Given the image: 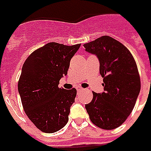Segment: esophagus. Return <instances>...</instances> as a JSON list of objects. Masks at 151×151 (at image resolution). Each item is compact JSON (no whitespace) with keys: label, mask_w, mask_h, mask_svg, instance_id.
<instances>
[{"label":"esophagus","mask_w":151,"mask_h":151,"mask_svg":"<svg viewBox=\"0 0 151 151\" xmlns=\"http://www.w3.org/2000/svg\"><path fill=\"white\" fill-rule=\"evenodd\" d=\"M84 90H85V89L82 88V87H78V88H77V91H78V92H82V91H83Z\"/></svg>","instance_id":"esophagus-1"}]
</instances>
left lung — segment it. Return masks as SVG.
<instances>
[{
	"label": "left lung",
	"mask_w": 151,
	"mask_h": 151,
	"mask_svg": "<svg viewBox=\"0 0 151 151\" xmlns=\"http://www.w3.org/2000/svg\"><path fill=\"white\" fill-rule=\"evenodd\" d=\"M99 61L104 91L93 92L85 108L92 123L103 129L120 126L133 111L141 89L136 62L126 47L104 35L84 45Z\"/></svg>",
	"instance_id": "1"
}]
</instances>
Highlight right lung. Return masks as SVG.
Returning a JSON list of instances; mask_svg holds the SVG:
<instances>
[{"mask_svg":"<svg viewBox=\"0 0 151 151\" xmlns=\"http://www.w3.org/2000/svg\"><path fill=\"white\" fill-rule=\"evenodd\" d=\"M80 46L48 43L31 53L23 64L18 93L27 116L42 132L55 133L69 120L77 91L58 85Z\"/></svg>","mask_w":151,"mask_h":151,"instance_id":"right-lung-1","label":"right lung"}]
</instances>
